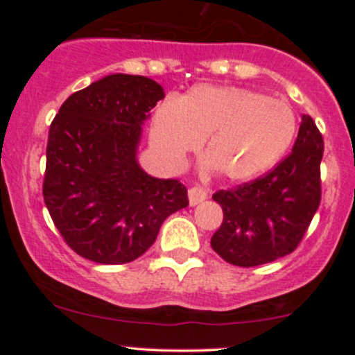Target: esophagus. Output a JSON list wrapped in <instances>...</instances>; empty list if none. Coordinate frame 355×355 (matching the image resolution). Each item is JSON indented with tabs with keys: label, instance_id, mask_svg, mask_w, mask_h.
I'll list each match as a JSON object with an SVG mask.
<instances>
[{
	"label": "esophagus",
	"instance_id": "esophagus-1",
	"mask_svg": "<svg viewBox=\"0 0 355 355\" xmlns=\"http://www.w3.org/2000/svg\"><path fill=\"white\" fill-rule=\"evenodd\" d=\"M207 197H209V193H207V190L202 189V187H191V189L189 190V203H190V207L198 205V203H202L203 200H207Z\"/></svg>",
	"mask_w": 355,
	"mask_h": 355
}]
</instances>
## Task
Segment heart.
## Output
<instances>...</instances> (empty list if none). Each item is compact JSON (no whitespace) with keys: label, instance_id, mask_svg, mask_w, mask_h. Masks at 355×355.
<instances>
[{"label":"heart","instance_id":"obj_1","mask_svg":"<svg viewBox=\"0 0 355 355\" xmlns=\"http://www.w3.org/2000/svg\"><path fill=\"white\" fill-rule=\"evenodd\" d=\"M295 132V113L282 100L247 88L198 85L155 112L150 141L166 165L180 166L207 137L203 153L215 172L245 182L275 166Z\"/></svg>","mask_w":355,"mask_h":355}]
</instances>
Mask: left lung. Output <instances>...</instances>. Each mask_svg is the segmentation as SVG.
<instances>
[{
    "label": "left lung",
    "mask_w": 355,
    "mask_h": 355,
    "mask_svg": "<svg viewBox=\"0 0 355 355\" xmlns=\"http://www.w3.org/2000/svg\"><path fill=\"white\" fill-rule=\"evenodd\" d=\"M322 155L319 128L302 115L292 153L272 172L214 195L223 222L211 248L239 267L263 266L294 252L319 209Z\"/></svg>",
    "instance_id": "obj_1"
}]
</instances>
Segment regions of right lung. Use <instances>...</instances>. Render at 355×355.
<instances>
[{
	"instance_id": "1",
	"label": "right lung",
	"mask_w": 355,
	"mask_h": 355,
	"mask_svg": "<svg viewBox=\"0 0 355 355\" xmlns=\"http://www.w3.org/2000/svg\"><path fill=\"white\" fill-rule=\"evenodd\" d=\"M164 88L140 75H108L68 96L50 126L43 198L76 254L118 266L144 255L162 223L189 205L185 185L138 164L141 125Z\"/></svg>"
}]
</instances>
